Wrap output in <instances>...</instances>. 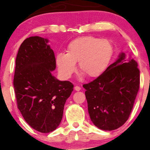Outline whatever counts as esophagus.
Returning a JSON list of instances; mask_svg holds the SVG:
<instances>
[{
  "mask_svg": "<svg viewBox=\"0 0 150 150\" xmlns=\"http://www.w3.org/2000/svg\"><path fill=\"white\" fill-rule=\"evenodd\" d=\"M74 89L76 90V91H80V90H81V87H79V86H76V87H74Z\"/></svg>",
  "mask_w": 150,
  "mask_h": 150,
  "instance_id": "obj_1",
  "label": "esophagus"
}]
</instances>
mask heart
<instances>
[{"label": "heart", "instance_id": "heart-1", "mask_svg": "<svg viewBox=\"0 0 150 150\" xmlns=\"http://www.w3.org/2000/svg\"><path fill=\"white\" fill-rule=\"evenodd\" d=\"M114 46L108 40L85 36L78 38L67 45L66 53H59L56 64L60 74L68 79L79 68L89 78L101 76L109 66L114 56Z\"/></svg>", "mask_w": 150, "mask_h": 150}]
</instances>
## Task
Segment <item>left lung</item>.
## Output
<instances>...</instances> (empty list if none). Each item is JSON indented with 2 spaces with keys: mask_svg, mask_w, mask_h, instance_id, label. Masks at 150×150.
<instances>
[{
  "mask_svg": "<svg viewBox=\"0 0 150 150\" xmlns=\"http://www.w3.org/2000/svg\"><path fill=\"white\" fill-rule=\"evenodd\" d=\"M137 66L122 52L101 76L83 85L90 118L98 128L116 130L128 120L140 85Z\"/></svg>",
  "mask_w": 150,
  "mask_h": 150,
  "instance_id": "1",
  "label": "left lung"
}]
</instances>
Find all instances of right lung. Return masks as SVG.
<instances>
[{"mask_svg":"<svg viewBox=\"0 0 150 150\" xmlns=\"http://www.w3.org/2000/svg\"><path fill=\"white\" fill-rule=\"evenodd\" d=\"M48 42L33 36L22 43L13 78L18 109L31 128L42 133L52 132L59 126L74 87L69 81H59L52 74L56 61Z\"/></svg>","mask_w":150,"mask_h":150,"instance_id":"obj_1","label":"right lung"}]
</instances>
